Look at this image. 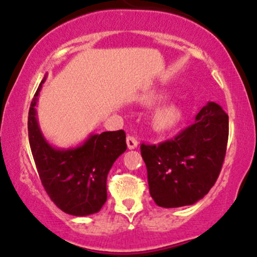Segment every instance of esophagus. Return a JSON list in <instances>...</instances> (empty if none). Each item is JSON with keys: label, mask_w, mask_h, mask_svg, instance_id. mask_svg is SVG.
Masks as SVG:
<instances>
[{"label": "esophagus", "mask_w": 257, "mask_h": 257, "mask_svg": "<svg viewBox=\"0 0 257 257\" xmlns=\"http://www.w3.org/2000/svg\"><path fill=\"white\" fill-rule=\"evenodd\" d=\"M126 143H127L128 150H135V148H137V146H139V141L135 139L134 136H127Z\"/></svg>", "instance_id": "obj_1"}]
</instances>
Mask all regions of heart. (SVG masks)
<instances>
[{"mask_svg": "<svg viewBox=\"0 0 257 257\" xmlns=\"http://www.w3.org/2000/svg\"><path fill=\"white\" fill-rule=\"evenodd\" d=\"M163 98L159 93H150L142 96V103L151 105ZM183 118V110L175 103H165L153 114V123L158 130H170L175 127Z\"/></svg>", "mask_w": 257, "mask_h": 257, "instance_id": "obj_1", "label": "heart"}]
</instances>
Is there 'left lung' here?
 <instances>
[{"instance_id":"obj_1","label":"left lung","mask_w":257,"mask_h":257,"mask_svg":"<svg viewBox=\"0 0 257 257\" xmlns=\"http://www.w3.org/2000/svg\"><path fill=\"white\" fill-rule=\"evenodd\" d=\"M228 115L208 101L174 140L141 145L150 194L164 208L194 205L217 181L227 151Z\"/></svg>"}]
</instances>
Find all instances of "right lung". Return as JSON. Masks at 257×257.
<instances>
[{
    "instance_id": "1",
    "label": "right lung",
    "mask_w": 257,
    "mask_h": 257,
    "mask_svg": "<svg viewBox=\"0 0 257 257\" xmlns=\"http://www.w3.org/2000/svg\"><path fill=\"white\" fill-rule=\"evenodd\" d=\"M41 81L29 107L28 135L30 150L41 184L52 202L65 213L89 216L106 202V178L118 157L126 151L123 130L90 135L73 148H55L41 134L37 118Z\"/></svg>"
}]
</instances>
